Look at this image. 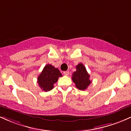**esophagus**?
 <instances>
[{"mask_svg":"<svg viewBox=\"0 0 131 131\" xmlns=\"http://www.w3.org/2000/svg\"><path fill=\"white\" fill-rule=\"evenodd\" d=\"M69 73H70L69 71H66L63 72V74L64 75H65V76H68V75L69 74Z\"/></svg>","mask_w":131,"mask_h":131,"instance_id":"1","label":"esophagus"}]
</instances>
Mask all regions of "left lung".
Instances as JSON below:
<instances>
[{
  "label": "left lung",
  "instance_id": "1",
  "mask_svg": "<svg viewBox=\"0 0 131 131\" xmlns=\"http://www.w3.org/2000/svg\"><path fill=\"white\" fill-rule=\"evenodd\" d=\"M76 68V71L73 73L72 79L78 89L84 91L91 83L89 79L90 75L83 64H78Z\"/></svg>",
  "mask_w": 131,
  "mask_h": 131
}]
</instances>
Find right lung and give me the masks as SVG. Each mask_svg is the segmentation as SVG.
Masks as SVG:
<instances>
[{"label":"right lung","mask_w":131,"mask_h":131,"mask_svg":"<svg viewBox=\"0 0 131 131\" xmlns=\"http://www.w3.org/2000/svg\"><path fill=\"white\" fill-rule=\"evenodd\" d=\"M61 76L62 74L58 68L51 64H47L37 78V83L42 91H50L53 88L54 84L57 82L58 78Z\"/></svg>","instance_id":"obj_1"}]
</instances>
